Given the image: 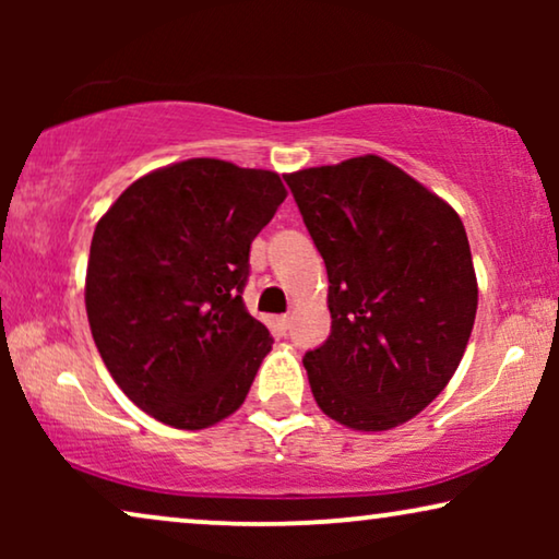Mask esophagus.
Here are the masks:
<instances>
[{
  "label": "esophagus",
  "mask_w": 559,
  "mask_h": 559,
  "mask_svg": "<svg viewBox=\"0 0 559 559\" xmlns=\"http://www.w3.org/2000/svg\"><path fill=\"white\" fill-rule=\"evenodd\" d=\"M289 320H293L289 316H277V318H274V323H277L280 331H287V328H289Z\"/></svg>",
  "instance_id": "1"
}]
</instances>
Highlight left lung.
Returning a JSON list of instances; mask_svg holds the SVG:
<instances>
[{
  "instance_id": "8db88e82",
  "label": "left lung",
  "mask_w": 559,
  "mask_h": 559,
  "mask_svg": "<svg viewBox=\"0 0 559 559\" xmlns=\"http://www.w3.org/2000/svg\"><path fill=\"white\" fill-rule=\"evenodd\" d=\"M328 270L331 335L302 356L318 407L377 432L448 386L476 320L463 221L377 155L285 175Z\"/></svg>"
}]
</instances>
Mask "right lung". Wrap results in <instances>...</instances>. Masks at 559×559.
Returning <instances> with one entry per match:
<instances>
[{"instance_id":"right-lung-1","label":"right lung","mask_w":559,"mask_h":559,"mask_svg":"<svg viewBox=\"0 0 559 559\" xmlns=\"http://www.w3.org/2000/svg\"><path fill=\"white\" fill-rule=\"evenodd\" d=\"M287 198L280 175L195 157L132 182L96 224L86 312L136 407L203 430L243 404L272 335L249 316V249Z\"/></svg>"}]
</instances>
